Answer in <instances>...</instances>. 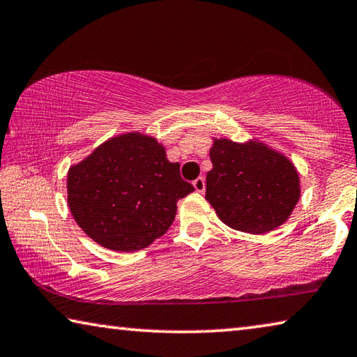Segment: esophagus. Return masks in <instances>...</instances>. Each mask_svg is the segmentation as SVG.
<instances>
[{"instance_id": "esophagus-1", "label": "esophagus", "mask_w": 357, "mask_h": 357, "mask_svg": "<svg viewBox=\"0 0 357 357\" xmlns=\"http://www.w3.org/2000/svg\"><path fill=\"white\" fill-rule=\"evenodd\" d=\"M194 188L197 192H205V178L200 176L194 181Z\"/></svg>"}]
</instances>
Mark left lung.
I'll list each match as a JSON object with an SVG mask.
<instances>
[{
	"mask_svg": "<svg viewBox=\"0 0 357 357\" xmlns=\"http://www.w3.org/2000/svg\"><path fill=\"white\" fill-rule=\"evenodd\" d=\"M213 169L206 174V200L229 227L265 234L291 216L301 197L291 160L265 144L214 139Z\"/></svg>",
	"mask_w": 357,
	"mask_h": 357,
	"instance_id": "obj_1",
	"label": "left lung"
}]
</instances>
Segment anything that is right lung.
<instances>
[{
	"label": "right lung",
	"mask_w": 357,
	"mask_h": 357,
	"mask_svg": "<svg viewBox=\"0 0 357 357\" xmlns=\"http://www.w3.org/2000/svg\"><path fill=\"white\" fill-rule=\"evenodd\" d=\"M68 205L79 227L112 251L149 246L173 224L179 199L194 192L157 139H107L68 172Z\"/></svg>",
	"instance_id": "add662e5"
}]
</instances>
